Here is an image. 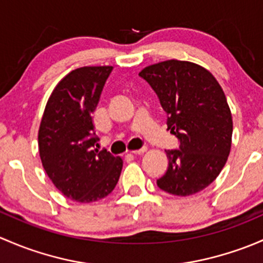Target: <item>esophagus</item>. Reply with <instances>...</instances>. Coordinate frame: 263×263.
Segmentation results:
<instances>
[{"mask_svg":"<svg viewBox=\"0 0 263 263\" xmlns=\"http://www.w3.org/2000/svg\"><path fill=\"white\" fill-rule=\"evenodd\" d=\"M144 152H147V148H140V149H137V151H132L130 153L135 154V156H137V154H143V153H144Z\"/></svg>","mask_w":263,"mask_h":263,"instance_id":"esophagus-1","label":"esophagus"}]
</instances>
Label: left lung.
<instances>
[{"label":"left lung","instance_id":"obj_1","mask_svg":"<svg viewBox=\"0 0 263 263\" xmlns=\"http://www.w3.org/2000/svg\"><path fill=\"white\" fill-rule=\"evenodd\" d=\"M167 114V130L180 142L166 151L167 171L157 180L161 190L189 196L219 176L232 145L233 121L226 95L215 77L199 64L164 61L139 73Z\"/></svg>","mask_w":263,"mask_h":263}]
</instances>
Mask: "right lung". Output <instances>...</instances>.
I'll use <instances>...</instances> for the list:
<instances>
[{
	"instance_id": "1",
	"label": "right lung",
	"mask_w": 263,
	"mask_h": 263,
	"mask_svg": "<svg viewBox=\"0 0 263 263\" xmlns=\"http://www.w3.org/2000/svg\"><path fill=\"white\" fill-rule=\"evenodd\" d=\"M111 66L82 67L66 76L51 92L40 123L37 143L43 167L68 199L92 202L115 189L123 159L95 149L92 112Z\"/></svg>"
}]
</instances>
